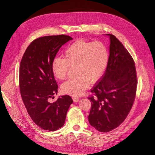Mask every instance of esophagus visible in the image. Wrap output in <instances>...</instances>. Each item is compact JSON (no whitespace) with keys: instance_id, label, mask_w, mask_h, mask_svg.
<instances>
[{"instance_id":"obj_1","label":"esophagus","mask_w":155,"mask_h":155,"mask_svg":"<svg viewBox=\"0 0 155 155\" xmlns=\"http://www.w3.org/2000/svg\"><path fill=\"white\" fill-rule=\"evenodd\" d=\"M72 99H73V101L74 102H78L79 101V98L78 97H72Z\"/></svg>"}]
</instances>
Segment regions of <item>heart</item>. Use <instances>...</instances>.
<instances>
[{
	"label": "heart",
	"mask_w": 155,
	"mask_h": 155,
	"mask_svg": "<svg viewBox=\"0 0 155 155\" xmlns=\"http://www.w3.org/2000/svg\"><path fill=\"white\" fill-rule=\"evenodd\" d=\"M108 61V50L102 42L80 40L66 49L65 58L56 57L53 60L51 70L57 79L62 80L67 77L70 66H76L78 77L65 81L61 85V91L77 97L84 93L90 82L94 83L101 78Z\"/></svg>",
	"instance_id": "1"
}]
</instances>
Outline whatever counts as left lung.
<instances>
[{"mask_svg":"<svg viewBox=\"0 0 155 155\" xmlns=\"http://www.w3.org/2000/svg\"><path fill=\"white\" fill-rule=\"evenodd\" d=\"M110 37V55L105 72L91 90L88 97L91 107L90 124L101 132L118 127L133 105L137 78L134 61L122 43L114 35Z\"/></svg>","mask_w":155,"mask_h":155,"instance_id":"left-lung-1","label":"left lung"}]
</instances>
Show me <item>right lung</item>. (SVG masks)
Returning a JSON list of instances; mask_svg holds the SVG:
<instances>
[{
	"mask_svg": "<svg viewBox=\"0 0 155 155\" xmlns=\"http://www.w3.org/2000/svg\"><path fill=\"white\" fill-rule=\"evenodd\" d=\"M72 38L66 35H49L33 40L26 50L19 65V89L28 114L41 129L54 131L63 126L73 101L70 96L59 97L51 63L60 48Z\"/></svg>",
	"mask_w": 155,
	"mask_h": 155,
	"instance_id": "right-lung-1",
	"label": "right lung"
}]
</instances>
